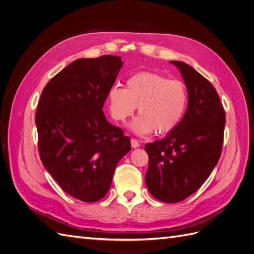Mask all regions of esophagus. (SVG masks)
I'll list each match as a JSON object with an SVG mask.
<instances>
[{
    "instance_id": "34e87169",
    "label": "esophagus",
    "mask_w": 254,
    "mask_h": 254,
    "mask_svg": "<svg viewBox=\"0 0 254 254\" xmlns=\"http://www.w3.org/2000/svg\"><path fill=\"white\" fill-rule=\"evenodd\" d=\"M131 146H132L133 148L140 147V142L137 141V140H135V139H131Z\"/></svg>"
}]
</instances>
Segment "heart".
<instances>
[{
  "mask_svg": "<svg viewBox=\"0 0 254 254\" xmlns=\"http://www.w3.org/2000/svg\"><path fill=\"white\" fill-rule=\"evenodd\" d=\"M186 84L156 72H139L127 79L126 89L113 86L107 95L112 118L121 123L139 114L131 125L140 135L165 134L179 125L188 106Z\"/></svg>",
  "mask_w": 254,
  "mask_h": 254,
  "instance_id": "heart-1",
  "label": "heart"
}]
</instances>
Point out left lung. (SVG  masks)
<instances>
[{
  "instance_id": "8db88e82",
  "label": "left lung",
  "mask_w": 254,
  "mask_h": 254,
  "mask_svg": "<svg viewBox=\"0 0 254 254\" xmlns=\"http://www.w3.org/2000/svg\"><path fill=\"white\" fill-rule=\"evenodd\" d=\"M179 68L189 104L179 125L164 139L145 145L150 194L167 203L194 194L209 178L220 158L226 113L213 84L190 65L170 61Z\"/></svg>"
}]
</instances>
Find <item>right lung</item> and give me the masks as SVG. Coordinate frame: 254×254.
I'll return each mask as SVG.
<instances>
[{"mask_svg": "<svg viewBox=\"0 0 254 254\" xmlns=\"http://www.w3.org/2000/svg\"><path fill=\"white\" fill-rule=\"evenodd\" d=\"M123 66L119 56L73 61L44 87L36 112L42 164L65 193L94 202L109 190L129 136L106 120L108 91Z\"/></svg>", "mask_w": 254, "mask_h": 254, "instance_id": "1", "label": "right lung"}]
</instances>
